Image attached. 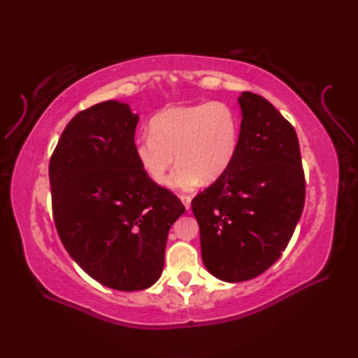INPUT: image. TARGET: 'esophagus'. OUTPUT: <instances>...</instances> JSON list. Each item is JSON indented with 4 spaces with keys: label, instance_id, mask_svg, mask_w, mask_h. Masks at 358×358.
Listing matches in <instances>:
<instances>
[{
    "label": "esophagus",
    "instance_id": "1",
    "mask_svg": "<svg viewBox=\"0 0 358 358\" xmlns=\"http://www.w3.org/2000/svg\"><path fill=\"white\" fill-rule=\"evenodd\" d=\"M180 199H181V202H183V205L186 207V210H189V208H191V201H192V197H191V196H187V194H181Z\"/></svg>",
    "mask_w": 358,
    "mask_h": 358
}]
</instances>
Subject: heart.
<instances>
[{
	"mask_svg": "<svg viewBox=\"0 0 358 358\" xmlns=\"http://www.w3.org/2000/svg\"><path fill=\"white\" fill-rule=\"evenodd\" d=\"M240 148V118L226 102L171 107L150 121V136L136 143V157L153 183L164 186L178 162L172 185L194 189L216 181L232 167Z\"/></svg>",
	"mask_w": 358,
	"mask_h": 358,
	"instance_id": "obj_1",
	"label": "heart"
}]
</instances>
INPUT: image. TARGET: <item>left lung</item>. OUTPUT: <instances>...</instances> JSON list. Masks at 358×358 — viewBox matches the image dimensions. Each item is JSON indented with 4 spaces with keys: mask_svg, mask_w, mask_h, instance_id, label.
<instances>
[{
    "mask_svg": "<svg viewBox=\"0 0 358 358\" xmlns=\"http://www.w3.org/2000/svg\"><path fill=\"white\" fill-rule=\"evenodd\" d=\"M241 107L240 148L232 167L192 199L202 260L217 280L248 281L273 265L305 205V172L294 126L262 96Z\"/></svg>",
    "mask_w": 358,
    "mask_h": 358,
    "instance_id": "8db88e82",
    "label": "left lung"
}]
</instances>
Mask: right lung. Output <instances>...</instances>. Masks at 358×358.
I'll return each instance as SVG.
<instances>
[{"instance_id": "obj_1", "label": "right lung", "mask_w": 358, "mask_h": 358, "mask_svg": "<svg viewBox=\"0 0 358 358\" xmlns=\"http://www.w3.org/2000/svg\"><path fill=\"white\" fill-rule=\"evenodd\" d=\"M138 115L118 101L78 112L48 164L62 243L78 266L115 290H143L164 268L167 235L185 205L138 166Z\"/></svg>"}]
</instances>
